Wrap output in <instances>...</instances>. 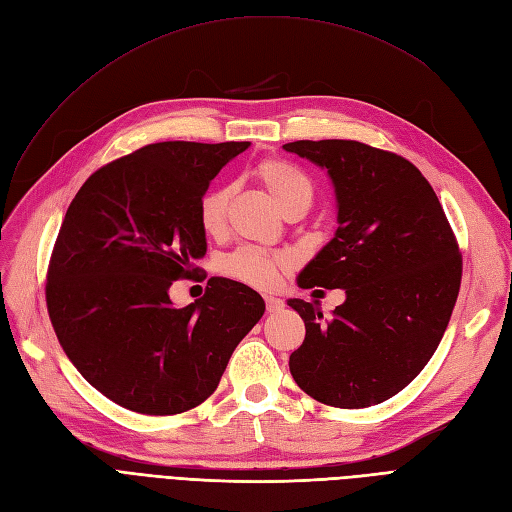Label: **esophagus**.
I'll list each match as a JSON object with an SVG mask.
<instances>
[{
    "label": "esophagus",
    "mask_w": 512,
    "mask_h": 512,
    "mask_svg": "<svg viewBox=\"0 0 512 512\" xmlns=\"http://www.w3.org/2000/svg\"><path fill=\"white\" fill-rule=\"evenodd\" d=\"M265 303H267V312H271V314L280 312V309L284 307V301L277 299V297H265Z\"/></svg>",
    "instance_id": "1"
}]
</instances>
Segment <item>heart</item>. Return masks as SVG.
<instances>
[{
	"instance_id": "obj_1",
	"label": "heart",
	"mask_w": 512,
	"mask_h": 512,
	"mask_svg": "<svg viewBox=\"0 0 512 512\" xmlns=\"http://www.w3.org/2000/svg\"><path fill=\"white\" fill-rule=\"evenodd\" d=\"M256 179L273 198L284 215L290 211H307L314 200L312 181L297 166L284 160L269 158L256 168ZM230 188H213L198 203V222L209 235H218L226 226V211L230 203ZM222 271L235 280L254 288H271L280 273L288 267V258L282 254H262L254 250H241L222 260Z\"/></svg>"
}]
</instances>
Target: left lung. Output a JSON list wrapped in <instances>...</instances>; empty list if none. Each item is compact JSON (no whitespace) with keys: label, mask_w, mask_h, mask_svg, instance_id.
I'll return each instance as SVG.
<instances>
[{"label":"left lung","mask_w":512,"mask_h":512,"mask_svg":"<svg viewBox=\"0 0 512 512\" xmlns=\"http://www.w3.org/2000/svg\"><path fill=\"white\" fill-rule=\"evenodd\" d=\"M331 179L337 230L307 262L299 288H342L322 320L318 303L288 299L305 322L290 354L301 389L335 408L382 404L421 374L451 320L461 256L440 200L414 164L356 141L286 143Z\"/></svg>","instance_id":"8db88e82"}]
</instances>
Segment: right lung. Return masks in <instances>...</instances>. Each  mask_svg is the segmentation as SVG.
I'll list each match as a JSON object with an SVG mask.
<instances>
[{"label": "right lung", "mask_w": 512, "mask_h": 512, "mask_svg": "<svg viewBox=\"0 0 512 512\" xmlns=\"http://www.w3.org/2000/svg\"><path fill=\"white\" fill-rule=\"evenodd\" d=\"M247 147L147 145L96 170L66 211L46 280L49 316L81 376L123 408L166 416L203 404L265 314L256 290L226 277H211L185 307L168 294L207 254L200 198Z\"/></svg>", "instance_id": "add662e5"}]
</instances>
